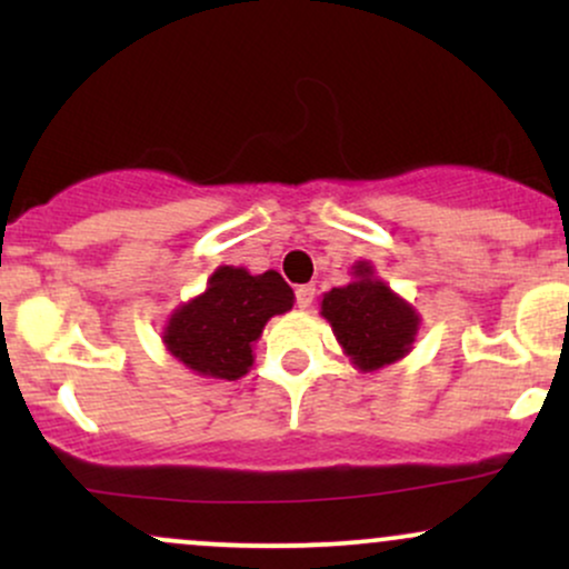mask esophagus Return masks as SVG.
I'll list each match as a JSON object with an SVG mask.
<instances>
[{
    "label": "esophagus",
    "mask_w": 569,
    "mask_h": 569,
    "mask_svg": "<svg viewBox=\"0 0 569 569\" xmlns=\"http://www.w3.org/2000/svg\"><path fill=\"white\" fill-rule=\"evenodd\" d=\"M293 293H297V305L305 310V307H310L312 299H316V286H312V283L297 286V291H293Z\"/></svg>",
    "instance_id": "1"
}]
</instances>
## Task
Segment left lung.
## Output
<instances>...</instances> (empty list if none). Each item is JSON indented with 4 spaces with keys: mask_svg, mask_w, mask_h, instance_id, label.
<instances>
[{
    "mask_svg": "<svg viewBox=\"0 0 569 569\" xmlns=\"http://www.w3.org/2000/svg\"><path fill=\"white\" fill-rule=\"evenodd\" d=\"M356 276L352 283L326 293L321 312L358 367L380 369L407 356L420 318L382 280L371 278L369 264H358Z\"/></svg>",
    "mask_w": 569,
    "mask_h": 569,
    "instance_id": "8db88e82",
    "label": "left lung"
}]
</instances>
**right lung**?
<instances>
[{
  "label": "right lung",
  "instance_id": "add662e5",
  "mask_svg": "<svg viewBox=\"0 0 569 569\" xmlns=\"http://www.w3.org/2000/svg\"><path fill=\"white\" fill-rule=\"evenodd\" d=\"M291 305V286L276 270L248 276L240 267H219L206 293L173 312L166 345L198 375L238 380L253 363L264 323Z\"/></svg>",
  "mask_w": 569,
  "mask_h": 569
}]
</instances>
